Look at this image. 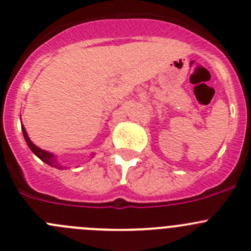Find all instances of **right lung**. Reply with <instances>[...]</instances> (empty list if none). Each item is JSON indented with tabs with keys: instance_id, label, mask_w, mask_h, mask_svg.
<instances>
[{
	"instance_id": "obj_1",
	"label": "right lung",
	"mask_w": 251,
	"mask_h": 251,
	"mask_svg": "<svg viewBox=\"0 0 251 251\" xmlns=\"http://www.w3.org/2000/svg\"><path fill=\"white\" fill-rule=\"evenodd\" d=\"M22 132H23V137H25V143H27V145H28V147H29V149L32 150V151L34 152V154L37 155V156L39 157V159L42 160V161H44V163L48 164V165L54 166V168L63 169V166H60V164H59L58 161H56L55 155H52L51 152L45 151V150L40 149V148H38L37 145L33 144V143L30 142L29 137H28L27 132H25V127H23V126H22Z\"/></svg>"
}]
</instances>
